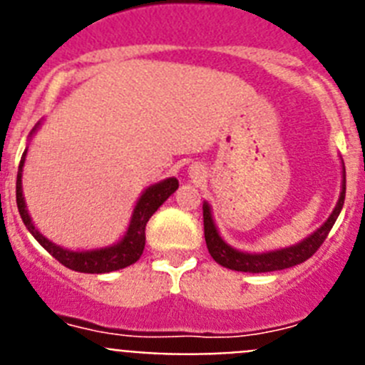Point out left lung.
<instances>
[{
    "mask_svg": "<svg viewBox=\"0 0 365 365\" xmlns=\"http://www.w3.org/2000/svg\"><path fill=\"white\" fill-rule=\"evenodd\" d=\"M346 201V168H344V180H341V192L340 199H338L336 206H334L333 214L329 215L327 221L322 225L314 234L299 241L298 245H292L289 248H282V250H272V252H263V254H248L235 250L230 245L222 241L219 235L217 228H215L214 217H212L210 205L205 202L202 205V219H205V240L206 247L210 256L217 261L221 267H227L230 270H237V272H274V270H283L291 269V267L299 265L303 261H307L312 254L320 248L324 243L327 234L331 232L333 225L336 222L338 215L341 212V206Z\"/></svg>",
    "mask_w": 365,
    "mask_h": 365,
    "instance_id": "8db88e82",
    "label": "left lung"
}]
</instances>
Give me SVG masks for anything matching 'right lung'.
Listing matches in <instances>:
<instances>
[{
	"label": "right lung",
	"mask_w": 365,
	"mask_h": 365,
	"mask_svg": "<svg viewBox=\"0 0 365 365\" xmlns=\"http://www.w3.org/2000/svg\"><path fill=\"white\" fill-rule=\"evenodd\" d=\"M36 128L31 131V135L36 131ZM25 155H27V150L24 151V157L19 160L18 179H16V202H18L19 215L24 219L27 230L34 235V240L51 256L56 257L63 267H67L71 270H76V272L106 274L133 265L135 261H138V257L143 256L144 245H146L148 221L157 212V208L179 188V180L175 177H170V179H164L160 182H157V185L150 186L137 201L128 232H125L124 237L117 245L106 248H96V250H78V252H74V250H67V248L54 245L45 235H41L38 232V228L32 225V219L27 212V206H25L24 192H21V173H24Z\"/></svg>",
	"instance_id": "add662e5"
}]
</instances>
